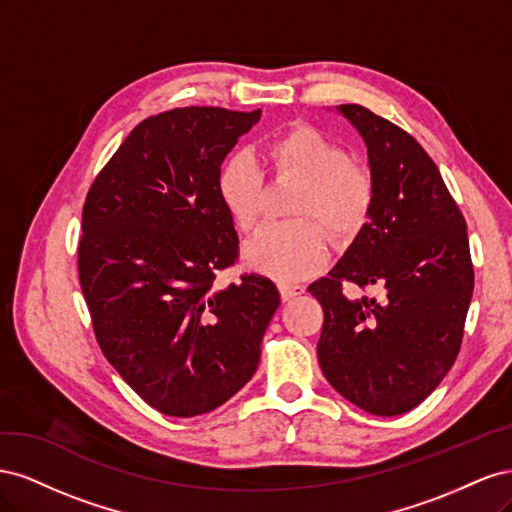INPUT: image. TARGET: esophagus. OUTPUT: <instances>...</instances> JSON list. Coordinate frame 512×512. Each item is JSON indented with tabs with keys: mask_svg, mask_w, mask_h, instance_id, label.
<instances>
[{
	"mask_svg": "<svg viewBox=\"0 0 512 512\" xmlns=\"http://www.w3.org/2000/svg\"><path fill=\"white\" fill-rule=\"evenodd\" d=\"M280 294H282V301H290L294 297H299V294H303V286H297V284H280Z\"/></svg>",
	"mask_w": 512,
	"mask_h": 512,
	"instance_id": "34e87169",
	"label": "esophagus"
}]
</instances>
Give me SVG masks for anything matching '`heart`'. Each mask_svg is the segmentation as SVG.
<instances>
[{
	"instance_id": "obj_1",
	"label": "heart",
	"mask_w": 512,
	"mask_h": 512,
	"mask_svg": "<svg viewBox=\"0 0 512 512\" xmlns=\"http://www.w3.org/2000/svg\"><path fill=\"white\" fill-rule=\"evenodd\" d=\"M280 179L303 181L292 215L305 220L260 226L243 245L245 265L277 282H297L316 271L327 256V232L335 241H352L374 209V181L354 166L350 153L316 128L297 126L269 145ZM218 196L235 224L252 228L262 211L265 175L250 153L239 151L218 170Z\"/></svg>"
}]
</instances>
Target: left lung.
<instances>
[{"label":"left lung","mask_w":512,"mask_h":512,"mask_svg":"<svg viewBox=\"0 0 512 512\" xmlns=\"http://www.w3.org/2000/svg\"><path fill=\"white\" fill-rule=\"evenodd\" d=\"M335 111L363 138L376 198L344 256L307 288L324 309L318 361L350 404L397 416L421 404L459 354L474 290L468 226L408 132L359 104ZM342 281L383 294L348 300Z\"/></svg>","instance_id":"1"}]
</instances>
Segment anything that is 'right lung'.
Masks as SVG:
<instances>
[{"mask_svg": "<svg viewBox=\"0 0 512 512\" xmlns=\"http://www.w3.org/2000/svg\"><path fill=\"white\" fill-rule=\"evenodd\" d=\"M262 111L185 106L149 117L96 177L83 207L79 280L96 339L151 408L190 418L252 380L280 307L275 284L243 275L218 170Z\"/></svg>", "mask_w": 512, "mask_h": 512, "instance_id": "right-lung-1", "label": "right lung"}]
</instances>
